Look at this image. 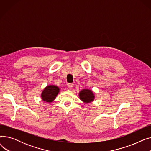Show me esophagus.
<instances>
[{
  "label": "esophagus",
  "instance_id": "1",
  "mask_svg": "<svg viewBox=\"0 0 151 151\" xmlns=\"http://www.w3.org/2000/svg\"><path fill=\"white\" fill-rule=\"evenodd\" d=\"M73 87V84H72V83L68 84V88L69 89H72Z\"/></svg>",
  "mask_w": 151,
  "mask_h": 151
}]
</instances>
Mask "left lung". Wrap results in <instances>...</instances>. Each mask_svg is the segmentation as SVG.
<instances>
[{
  "label": "left lung",
  "mask_w": 151,
  "mask_h": 151,
  "mask_svg": "<svg viewBox=\"0 0 151 151\" xmlns=\"http://www.w3.org/2000/svg\"><path fill=\"white\" fill-rule=\"evenodd\" d=\"M80 99L85 103H90L94 99V95L92 91L89 89H83L80 92Z\"/></svg>",
  "instance_id": "obj_1"
}]
</instances>
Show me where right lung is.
<instances>
[{
    "mask_svg": "<svg viewBox=\"0 0 151 151\" xmlns=\"http://www.w3.org/2000/svg\"><path fill=\"white\" fill-rule=\"evenodd\" d=\"M59 92V88L54 85L47 86L42 93V100L46 102L52 101Z\"/></svg>",
    "mask_w": 151,
    "mask_h": 151,
    "instance_id": "add662e5",
    "label": "right lung"
}]
</instances>
